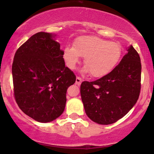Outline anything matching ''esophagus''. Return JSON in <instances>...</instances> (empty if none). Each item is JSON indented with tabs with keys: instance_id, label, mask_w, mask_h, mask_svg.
<instances>
[{
	"instance_id": "obj_1",
	"label": "esophagus",
	"mask_w": 154,
	"mask_h": 154,
	"mask_svg": "<svg viewBox=\"0 0 154 154\" xmlns=\"http://www.w3.org/2000/svg\"><path fill=\"white\" fill-rule=\"evenodd\" d=\"M81 83H82V79L80 78V77H76V81H75V84L79 86L81 85Z\"/></svg>"
}]
</instances>
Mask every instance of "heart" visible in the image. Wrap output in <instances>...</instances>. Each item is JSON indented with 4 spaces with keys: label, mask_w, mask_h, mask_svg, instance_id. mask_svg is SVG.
I'll return each instance as SVG.
<instances>
[{
    "label": "heart",
    "mask_w": 154,
    "mask_h": 154,
    "mask_svg": "<svg viewBox=\"0 0 154 154\" xmlns=\"http://www.w3.org/2000/svg\"><path fill=\"white\" fill-rule=\"evenodd\" d=\"M122 53L121 46L115 42L94 36H81L74 41L73 47H65L63 57L70 69H75L80 57H84L85 66L82 72H91L93 77L100 78L114 69L121 59Z\"/></svg>",
    "instance_id": "heart-1"
}]
</instances>
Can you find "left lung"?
I'll return each instance as SVG.
<instances>
[{"label":"left lung","mask_w":154,"mask_h":154,"mask_svg":"<svg viewBox=\"0 0 154 154\" xmlns=\"http://www.w3.org/2000/svg\"><path fill=\"white\" fill-rule=\"evenodd\" d=\"M119 64L94 82L84 81L80 94L88 117L100 125H110L122 118L135 106L140 91L141 63L132 45Z\"/></svg>","instance_id":"8db88e82"}]
</instances>
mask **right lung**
<instances>
[{
  "label": "right lung",
  "mask_w": 154,
  "mask_h": 154,
  "mask_svg": "<svg viewBox=\"0 0 154 154\" xmlns=\"http://www.w3.org/2000/svg\"><path fill=\"white\" fill-rule=\"evenodd\" d=\"M56 36L44 32L32 35L19 48L12 64L16 101L24 114L42 123L62 114L67 88L76 80L65 66Z\"/></svg>",
  "instance_id": "1"
}]
</instances>
